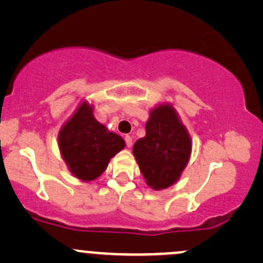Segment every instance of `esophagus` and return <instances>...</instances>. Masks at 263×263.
<instances>
[{
  "instance_id": "esophagus-1",
  "label": "esophagus",
  "mask_w": 263,
  "mask_h": 263,
  "mask_svg": "<svg viewBox=\"0 0 263 263\" xmlns=\"http://www.w3.org/2000/svg\"><path fill=\"white\" fill-rule=\"evenodd\" d=\"M125 141H126V146H127L128 147V148H129V147H131L132 146V137H131V136H126V137H125Z\"/></svg>"
}]
</instances>
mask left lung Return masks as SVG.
Listing matches in <instances>:
<instances>
[{
    "label": "left lung",
    "instance_id": "1",
    "mask_svg": "<svg viewBox=\"0 0 263 263\" xmlns=\"http://www.w3.org/2000/svg\"><path fill=\"white\" fill-rule=\"evenodd\" d=\"M132 152L149 188L167 189L178 182L189 162L192 140L171 104L149 111L146 136L136 141Z\"/></svg>",
    "mask_w": 263,
    "mask_h": 263
}]
</instances>
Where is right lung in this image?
Wrapping results in <instances>:
<instances>
[{
  "mask_svg": "<svg viewBox=\"0 0 263 263\" xmlns=\"http://www.w3.org/2000/svg\"><path fill=\"white\" fill-rule=\"evenodd\" d=\"M58 146L70 173L83 182H91L125 148V141L99 122L92 105L84 100L60 128Z\"/></svg>",
  "mask_w": 263,
  "mask_h": 263,
  "instance_id": "right-lung-1",
  "label": "right lung"
}]
</instances>
